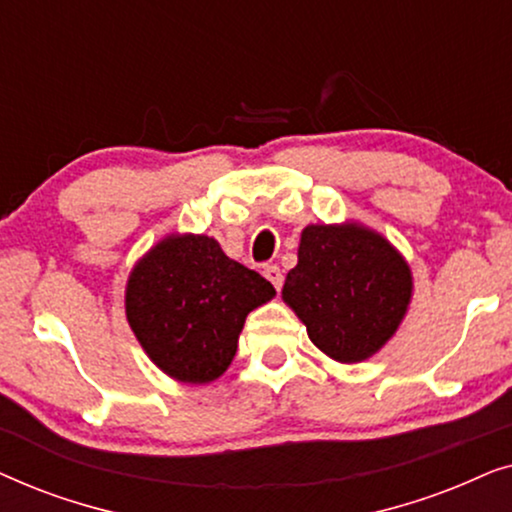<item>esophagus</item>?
Listing matches in <instances>:
<instances>
[{
	"label": "esophagus",
	"instance_id": "1",
	"mask_svg": "<svg viewBox=\"0 0 512 512\" xmlns=\"http://www.w3.org/2000/svg\"><path fill=\"white\" fill-rule=\"evenodd\" d=\"M263 275H265V279H268V282H270L272 286H275L277 291L282 289L284 275H282V270L277 268V265H265V268H263Z\"/></svg>",
	"mask_w": 512,
	"mask_h": 512
}]
</instances>
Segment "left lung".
Masks as SVG:
<instances>
[{
	"label": "left lung",
	"instance_id": "8db88e82",
	"mask_svg": "<svg viewBox=\"0 0 512 512\" xmlns=\"http://www.w3.org/2000/svg\"><path fill=\"white\" fill-rule=\"evenodd\" d=\"M412 270L394 244L356 221L312 223L282 298L338 363H361L394 338L412 300Z\"/></svg>",
	"mask_w": 512,
	"mask_h": 512
}]
</instances>
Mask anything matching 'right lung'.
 Returning a JSON list of instances; mask_svg holds the SVG:
<instances>
[{
  "instance_id": "obj_1",
  "label": "right lung",
  "mask_w": 512,
  "mask_h": 512,
  "mask_svg": "<svg viewBox=\"0 0 512 512\" xmlns=\"http://www.w3.org/2000/svg\"><path fill=\"white\" fill-rule=\"evenodd\" d=\"M272 298L275 286L223 254L214 237L172 233L130 270L125 317L167 377L209 384L233 363L247 314Z\"/></svg>"
}]
</instances>
